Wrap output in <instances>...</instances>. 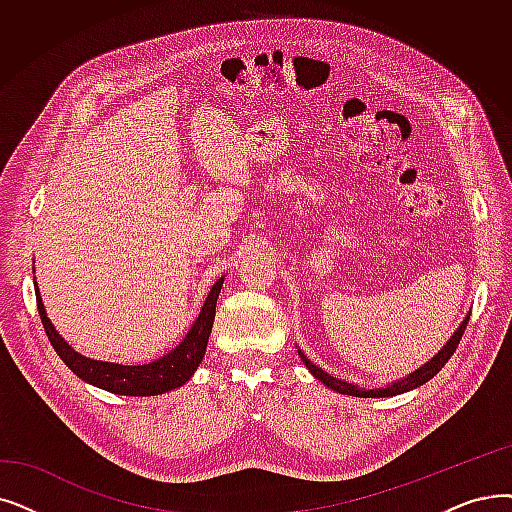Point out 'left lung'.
Masks as SVG:
<instances>
[{
	"label": "left lung",
	"instance_id": "left-lung-1",
	"mask_svg": "<svg viewBox=\"0 0 512 512\" xmlns=\"http://www.w3.org/2000/svg\"><path fill=\"white\" fill-rule=\"evenodd\" d=\"M466 324H469V318H466V320L460 324V328L454 332L452 339L448 341V345L443 347L431 362H427V364L422 366V368L414 370V372L408 376V379H402V381H397V383H393V385H389V387H381V389H370V391L358 389L355 385H349V383H345V381H339L337 376H330V374H326L322 368H318V366L311 364V362L305 358L303 353H301V360H303V364L309 368V372L316 376L318 381H322L326 387L335 389V391H339V393L353 395V397H391V395L406 393V391H410V389L420 387L422 383L431 381L433 376H435L443 366H446V364H448V360H450L452 355H454V351H456V347H458V343H460V339H462V335H464V328H466Z\"/></svg>",
	"mask_w": 512,
	"mask_h": 512
}]
</instances>
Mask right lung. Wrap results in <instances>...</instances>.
Here are the masks:
<instances>
[{
	"label": "right lung",
	"mask_w": 512,
	"mask_h": 512,
	"mask_svg": "<svg viewBox=\"0 0 512 512\" xmlns=\"http://www.w3.org/2000/svg\"><path fill=\"white\" fill-rule=\"evenodd\" d=\"M221 284H224V278L213 284L201 314H198L186 339L173 351L163 355L161 360L144 364V366H121V364L83 358V355H79L69 347V343H64V339L54 330L52 322L46 316V309H43V303L39 299V291H35V295H37L39 318L43 328H46V335L52 347L60 355V360L69 366L79 379H83L90 385H96L100 389H106L110 393L146 397V395H159L184 385L194 374L198 364L203 362V355L207 351V341L215 320V303L221 291Z\"/></svg>",
	"instance_id": "1"
}]
</instances>
